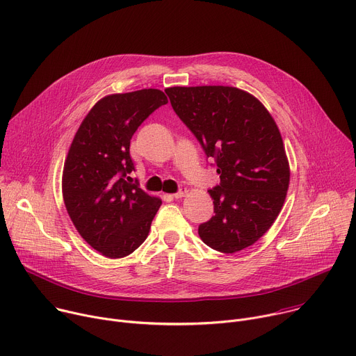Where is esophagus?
<instances>
[{
	"label": "esophagus",
	"instance_id": "34e87169",
	"mask_svg": "<svg viewBox=\"0 0 356 356\" xmlns=\"http://www.w3.org/2000/svg\"><path fill=\"white\" fill-rule=\"evenodd\" d=\"M187 193H188V190L184 187V188H180L177 193H175V194H173V197H175V198H181V197L187 195Z\"/></svg>",
	"mask_w": 356,
	"mask_h": 356
}]
</instances>
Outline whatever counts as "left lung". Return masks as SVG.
I'll use <instances>...</instances> for the list:
<instances>
[{"instance_id": "1", "label": "left lung", "mask_w": 356, "mask_h": 356, "mask_svg": "<svg viewBox=\"0 0 356 356\" xmlns=\"http://www.w3.org/2000/svg\"><path fill=\"white\" fill-rule=\"evenodd\" d=\"M179 118L214 158V213L198 227L206 245L234 253L268 232L284 204L290 168L280 131L261 101L228 86L169 87Z\"/></svg>"}]
</instances>
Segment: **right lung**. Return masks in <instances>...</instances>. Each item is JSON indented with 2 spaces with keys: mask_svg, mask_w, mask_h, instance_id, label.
<instances>
[{
  "mask_svg": "<svg viewBox=\"0 0 356 356\" xmlns=\"http://www.w3.org/2000/svg\"><path fill=\"white\" fill-rule=\"evenodd\" d=\"M168 97L156 88L110 94L80 124L65 161L62 193L83 239L110 259L128 257L147 238L162 200L131 183L129 155L138 127Z\"/></svg>",
  "mask_w": 356,
  "mask_h": 356,
  "instance_id": "right-lung-1",
  "label": "right lung"
}]
</instances>
